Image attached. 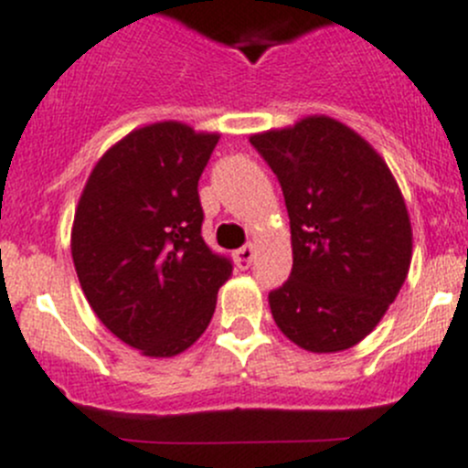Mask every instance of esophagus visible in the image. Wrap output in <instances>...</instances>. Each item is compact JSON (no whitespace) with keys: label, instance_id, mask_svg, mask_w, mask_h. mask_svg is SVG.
<instances>
[{"label":"esophagus","instance_id":"obj_1","mask_svg":"<svg viewBox=\"0 0 468 468\" xmlns=\"http://www.w3.org/2000/svg\"><path fill=\"white\" fill-rule=\"evenodd\" d=\"M251 261H254V244H244L242 249L235 251V265L239 270H247L251 265Z\"/></svg>","mask_w":468,"mask_h":468}]
</instances>
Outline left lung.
Returning <instances> with one entry per match:
<instances>
[{
	"label": "left lung",
	"mask_w": 468,
	"mask_h": 468,
	"mask_svg": "<svg viewBox=\"0 0 468 468\" xmlns=\"http://www.w3.org/2000/svg\"><path fill=\"white\" fill-rule=\"evenodd\" d=\"M282 185L293 270L268 295L277 327L300 348L337 353L372 333L399 293L413 254L409 209L383 156L325 115L254 133Z\"/></svg>",
	"instance_id": "8db88e82"
}]
</instances>
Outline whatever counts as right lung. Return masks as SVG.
Here are the masks:
<instances>
[{"instance_id":"1","label":"right lung","mask_w":468,"mask_h":468,"mask_svg":"<svg viewBox=\"0 0 468 468\" xmlns=\"http://www.w3.org/2000/svg\"><path fill=\"white\" fill-rule=\"evenodd\" d=\"M219 133L154 122L117 141L78 200L71 256L99 321L143 356L186 351L233 274L200 235V173Z\"/></svg>"}]
</instances>
